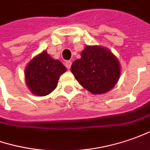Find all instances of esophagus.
Here are the masks:
<instances>
[{
    "label": "esophagus",
    "instance_id": "esophagus-1",
    "mask_svg": "<svg viewBox=\"0 0 150 150\" xmlns=\"http://www.w3.org/2000/svg\"><path fill=\"white\" fill-rule=\"evenodd\" d=\"M71 61L70 60H67L66 62H65V65H66V67H67V69H70V66H71Z\"/></svg>",
    "mask_w": 150,
    "mask_h": 150
}]
</instances>
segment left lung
Wrapping results in <instances>:
<instances>
[{"label": "left lung", "instance_id": "8db88e82", "mask_svg": "<svg viewBox=\"0 0 150 150\" xmlns=\"http://www.w3.org/2000/svg\"><path fill=\"white\" fill-rule=\"evenodd\" d=\"M80 55L72 63L70 70L85 90L93 95H102L115 87L120 77L121 66L110 50L86 45Z\"/></svg>", "mask_w": 150, "mask_h": 150}]
</instances>
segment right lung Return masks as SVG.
<instances>
[{
  "mask_svg": "<svg viewBox=\"0 0 150 150\" xmlns=\"http://www.w3.org/2000/svg\"><path fill=\"white\" fill-rule=\"evenodd\" d=\"M65 71V65L44 50L35 55L26 65L25 84L35 96H48L56 88L59 76Z\"/></svg>",
  "mask_w": 150,
  "mask_h": 150,
  "instance_id": "obj_1",
  "label": "right lung"
}]
</instances>
